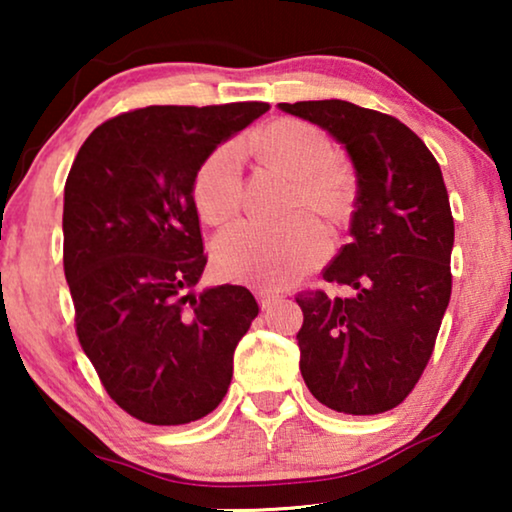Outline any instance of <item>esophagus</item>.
<instances>
[{
    "instance_id": "1",
    "label": "esophagus",
    "mask_w": 512,
    "mask_h": 512,
    "mask_svg": "<svg viewBox=\"0 0 512 512\" xmlns=\"http://www.w3.org/2000/svg\"><path fill=\"white\" fill-rule=\"evenodd\" d=\"M258 300H261L263 310H270L272 305L279 303L282 300V296H279L277 291H270V289H258Z\"/></svg>"
}]
</instances>
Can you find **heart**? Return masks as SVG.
Instances as JSON below:
<instances>
[{"label":"heart","mask_w":512,"mask_h":512,"mask_svg":"<svg viewBox=\"0 0 512 512\" xmlns=\"http://www.w3.org/2000/svg\"><path fill=\"white\" fill-rule=\"evenodd\" d=\"M251 149L263 163L291 179L289 221L240 223L214 242L221 275L270 286H289L317 268L331 254L326 221H345L356 205L359 184L345 160L333 153L328 137L298 118H279L251 137ZM193 200L202 219L214 226L228 223L242 207V151L226 142L209 151L193 177Z\"/></svg>","instance_id":"heart-1"}]
</instances>
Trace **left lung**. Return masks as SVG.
Here are the masks:
<instances>
[{
	"instance_id": "8db88e82",
	"label": "left lung",
	"mask_w": 512,
	"mask_h": 512,
	"mask_svg": "<svg viewBox=\"0 0 512 512\" xmlns=\"http://www.w3.org/2000/svg\"><path fill=\"white\" fill-rule=\"evenodd\" d=\"M331 132L356 170L352 242L324 279L347 298L303 291L300 373L319 403L380 415L403 403L429 363L450 303L454 219L438 160L398 118L345 100L282 102Z\"/></svg>"
}]
</instances>
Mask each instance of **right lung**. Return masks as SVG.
Listing matches in <instances>:
<instances>
[{
  "mask_svg": "<svg viewBox=\"0 0 512 512\" xmlns=\"http://www.w3.org/2000/svg\"><path fill=\"white\" fill-rule=\"evenodd\" d=\"M268 109H135L104 121L76 153L62 212L76 335L111 401L139 422H195L233 380L258 303L233 284L191 293L207 265L193 177Z\"/></svg>",
  "mask_w": 512,
  "mask_h": 512,
  "instance_id": "1",
  "label": "right lung"
}]
</instances>
